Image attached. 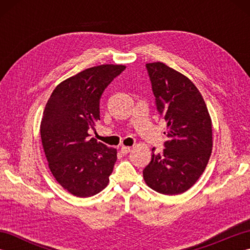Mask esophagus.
Masks as SVG:
<instances>
[{"mask_svg": "<svg viewBox=\"0 0 250 250\" xmlns=\"http://www.w3.org/2000/svg\"><path fill=\"white\" fill-rule=\"evenodd\" d=\"M131 151V147H128V146H122L120 148V152L122 153V155H126V153H129Z\"/></svg>", "mask_w": 250, "mask_h": 250, "instance_id": "1", "label": "esophagus"}]
</instances>
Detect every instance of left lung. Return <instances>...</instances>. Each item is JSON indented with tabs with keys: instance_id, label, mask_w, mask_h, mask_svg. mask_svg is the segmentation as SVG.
<instances>
[{
	"instance_id": "obj_1",
	"label": "left lung",
	"mask_w": 250,
	"mask_h": 250,
	"mask_svg": "<svg viewBox=\"0 0 250 250\" xmlns=\"http://www.w3.org/2000/svg\"><path fill=\"white\" fill-rule=\"evenodd\" d=\"M167 141L143 171L148 187L167 195L190 189L203 174L213 148L211 119L194 83L162 62L146 64ZM155 151V148H152Z\"/></svg>"
}]
</instances>
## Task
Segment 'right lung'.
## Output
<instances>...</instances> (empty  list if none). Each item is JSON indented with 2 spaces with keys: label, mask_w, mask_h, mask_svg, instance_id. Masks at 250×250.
<instances>
[{
  "label": "right lung",
  "mask_w": 250,
  "mask_h": 250,
  "mask_svg": "<svg viewBox=\"0 0 250 250\" xmlns=\"http://www.w3.org/2000/svg\"><path fill=\"white\" fill-rule=\"evenodd\" d=\"M125 68H87L58 84L46 104L41 139L48 167L57 182L79 198L97 194L108 185L117 150L90 139L88 131L100 120L101 95Z\"/></svg>",
  "instance_id": "1"
}]
</instances>
